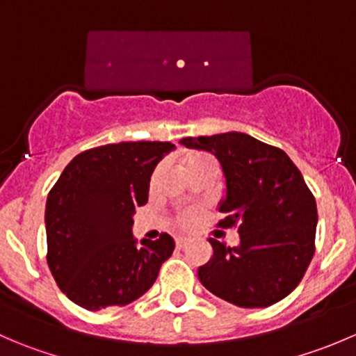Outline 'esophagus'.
<instances>
[{
  "label": "esophagus",
  "instance_id": "34e87169",
  "mask_svg": "<svg viewBox=\"0 0 356 356\" xmlns=\"http://www.w3.org/2000/svg\"><path fill=\"white\" fill-rule=\"evenodd\" d=\"M188 239H186V238H177V239H175V246H177L179 248V250H182V248H186V246H188Z\"/></svg>",
  "mask_w": 356,
  "mask_h": 356
}]
</instances>
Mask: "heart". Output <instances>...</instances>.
<instances>
[{
	"label": "heart",
	"mask_w": 356,
	"mask_h": 356,
	"mask_svg": "<svg viewBox=\"0 0 356 356\" xmlns=\"http://www.w3.org/2000/svg\"><path fill=\"white\" fill-rule=\"evenodd\" d=\"M200 158H203V156H200V155L188 156V158H186V165L193 163V161L200 160ZM198 220H200V210H196V208H186V210H182L181 213H179V217H177L179 225H181V227H184V229L193 227V225H195Z\"/></svg>",
	"instance_id": "obj_1"
}]
</instances>
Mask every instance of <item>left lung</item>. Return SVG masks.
I'll list each match as a JSON object with an SVG mask.
<instances>
[{
    "mask_svg": "<svg viewBox=\"0 0 356 356\" xmlns=\"http://www.w3.org/2000/svg\"><path fill=\"white\" fill-rule=\"evenodd\" d=\"M186 148L220 163L225 196L220 227L238 225L239 245L208 239L213 254L198 279L215 296L241 308L277 303L300 284L315 253L317 203L282 149L243 132L184 138Z\"/></svg>",
    "mask_w": 356,
    "mask_h": 356,
    "instance_id": "1",
    "label": "left lung"
}]
</instances>
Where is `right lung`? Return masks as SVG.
Returning <instances> with one entry per match:
<instances>
[{
    "label": "right lung",
    "mask_w": 356,
    "mask_h": 356,
    "mask_svg": "<svg viewBox=\"0 0 356 356\" xmlns=\"http://www.w3.org/2000/svg\"><path fill=\"white\" fill-rule=\"evenodd\" d=\"M172 143H117L77 155L46 201L48 267L79 307H124L156 281L174 239L132 234L136 208L148 201L149 179Z\"/></svg>",
    "instance_id": "1"
}]
</instances>
